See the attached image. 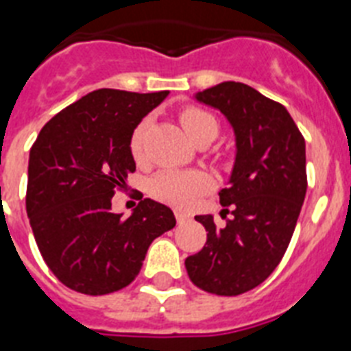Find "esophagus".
I'll list each match as a JSON object with an SVG mask.
<instances>
[{"mask_svg": "<svg viewBox=\"0 0 351 351\" xmlns=\"http://www.w3.org/2000/svg\"><path fill=\"white\" fill-rule=\"evenodd\" d=\"M175 217H176V222H178V224H186L187 220H189V215L182 213V211H175Z\"/></svg>", "mask_w": 351, "mask_h": 351, "instance_id": "1", "label": "esophagus"}]
</instances>
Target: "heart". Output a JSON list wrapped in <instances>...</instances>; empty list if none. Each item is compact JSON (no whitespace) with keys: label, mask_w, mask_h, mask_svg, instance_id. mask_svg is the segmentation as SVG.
<instances>
[{"label":"heart","mask_w":351,"mask_h":351,"mask_svg":"<svg viewBox=\"0 0 351 351\" xmlns=\"http://www.w3.org/2000/svg\"><path fill=\"white\" fill-rule=\"evenodd\" d=\"M180 121L191 140H198L204 134H217V120L198 107H186L180 112ZM147 127L149 120L140 121L129 140V151L136 164H142L145 160L143 140ZM209 187L211 180L202 171H160L147 182V191L154 200L178 209L193 206L195 200L202 197Z\"/></svg>","instance_id":"b5f03b06"}]
</instances>
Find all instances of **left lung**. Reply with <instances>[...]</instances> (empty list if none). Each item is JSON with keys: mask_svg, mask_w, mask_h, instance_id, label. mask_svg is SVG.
Listing matches in <instances>:
<instances>
[{"mask_svg": "<svg viewBox=\"0 0 351 351\" xmlns=\"http://www.w3.org/2000/svg\"><path fill=\"white\" fill-rule=\"evenodd\" d=\"M197 100L219 109L234 131L230 186L219 193L222 228L211 215L202 250L186 258L187 275L204 291L224 297L262 284L282 261L304 202L306 143L286 107L239 82H222Z\"/></svg>", "mask_w": 351, "mask_h": 351, "instance_id": "obj_1", "label": "left lung"}]
</instances>
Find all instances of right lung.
<instances>
[{"label": "right lung", "mask_w": 351, "mask_h": 351, "mask_svg": "<svg viewBox=\"0 0 351 351\" xmlns=\"http://www.w3.org/2000/svg\"><path fill=\"white\" fill-rule=\"evenodd\" d=\"M167 95L93 90L47 121L30 147V228L49 269L74 291L106 295L129 286L151 242L175 228L173 211L151 198L127 219L111 209L136 169L132 131Z\"/></svg>", "instance_id": "add662e5"}]
</instances>
